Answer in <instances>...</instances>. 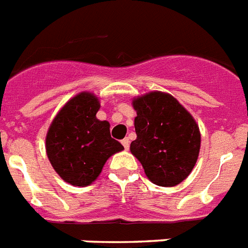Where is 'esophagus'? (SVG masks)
Returning <instances> with one entry per match:
<instances>
[{
    "mask_svg": "<svg viewBox=\"0 0 248 248\" xmlns=\"http://www.w3.org/2000/svg\"><path fill=\"white\" fill-rule=\"evenodd\" d=\"M122 144L124 146V148L128 149L129 148V144H130V140H129V138H124L122 140Z\"/></svg>",
    "mask_w": 248,
    "mask_h": 248,
    "instance_id": "34e87169",
    "label": "esophagus"
}]
</instances>
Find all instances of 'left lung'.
Returning a JSON list of instances; mask_svg holds the SVG:
<instances>
[{
	"label": "left lung",
	"mask_w": 248,
	"mask_h": 248,
	"mask_svg": "<svg viewBox=\"0 0 248 248\" xmlns=\"http://www.w3.org/2000/svg\"><path fill=\"white\" fill-rule=\"evenodd\" d=\"M137 139L130 152L158 186H176L190 175L200 151V130L191 114L170 93L148 92L133 100Z\"/></svg>",
	"instance_id": "obj_1"
}]
</instances>
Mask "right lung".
Masks as SVG:
<instances>
[{"label":"right lung","instance_id":"1","mask_svg":"<svg viewBox=\"0 0 248 248\" xmlns=\"http://www.w3.org/2000/svg\"><path fill=\"white\" fill-rule=\"evenodd\" d=\"M100 101L91 92L69 100L53 119L46 149L53 169L65 183L87 186L101 173L105 162L124 149L110 136V124L96 114Z\"/></svg>","mask_w":248,"mask_h":248}]
</instances>
